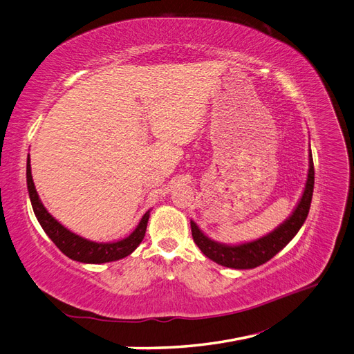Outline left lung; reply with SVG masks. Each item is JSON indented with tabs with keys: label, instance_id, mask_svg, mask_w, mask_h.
<instances>
[{
	"label": "left lung",
	"instance_id": "8db88e82",
	"mask_svg": "<svg viewBox=\"0 0 354 354\" xmlns=\"http://www.w3.org/2000/svg\"><path fill=\"white\" fill-rule=\"evenodd\" d=\"M315 187V165L313 156L310 152V168H308V178L306 183L304 194L301 201L298 202L292 216L289 217L283 224H281L274 232L267 236L254 241L250 243H243L238 246H229L218 242H214L203 234L194 221H190L192 236H194L195 243L199 246V250L205 254L208 259L221 264L230 269H254L257 266H261L269 261L270 259L279 252L283 246L289 243L298 230L301 229L303 223L307 218V214L312 203Z\"/></svg>",
	"mask_w": 354,
	"mask_h": 354
}]
</instances>
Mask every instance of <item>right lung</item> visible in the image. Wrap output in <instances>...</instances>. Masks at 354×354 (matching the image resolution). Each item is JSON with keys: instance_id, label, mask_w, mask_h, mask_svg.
<instances>
[{"instance_id": "1", "label": "right lung", "mask_w": 354, "mask_h": 354, "mask_svg": "<svg viewBox=\"0 0 354 354\" xmlns=\"http://www.w3.org/2000/svg\"><path fill=\"white\" fill-rule=\"evenodd\" d=\"M26 180H28V190L32 208H34L35 216L41 224V227L48 234V238L55 242L57 248L65 254L69 259L80 261V263H91V264H100V263H109L121 260L124 257L130 255L140 242L145 238L147 220H149V211L145 214L143 218L138 223L136 230L130 234V236L112 242V243H97L91 242L84 238H80L78 234H75L65 229L62 224L53 218L48 211L42 205V202L38 198L37 189L32 180L30 173V159L28 158L26 162Z\"/></svg>"}]
</instances>
